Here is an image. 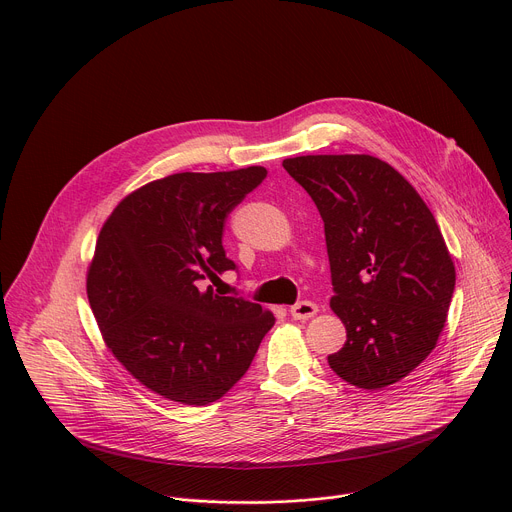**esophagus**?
<instances>
[{"label": "esophagus", "mask_w": 512, "mask_h": 512, "mask_svg": "<svg viewBox=\"0 0 512 512\" xmlns=\"http://www.w3.org/2000/svg\"><path fill=\"white\" fill-rule=\"evenodd\" d=\"M289 314H291V318H294V320H310L312 316L318 314V306L314 302L306 300V302H300L296 306H291Z\"/></svg>", "instance_id": "esophagus-1"}]
</instances>
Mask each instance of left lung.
Listing matches in <instances>:
<instances>
[{
    "instance_id": "left-lung-1",
    "label": "left lung",
    "mask_w": 512,
    "mask_h": 512,
    "mask_svg": "<svg viewBox=\"0 0 512 512\" xmlns=\"http://www.w3.org/2000/svg\"><path fill=\"white\" fill-rule=\"evenodd\" d=\"M283 168L324 221L330 308L346 326L330 369L367 391L399 383L435 348L454 296V261L431 210L367 154L287 158Z\"/></svg>"
}]
</instances>
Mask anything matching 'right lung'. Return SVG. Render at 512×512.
<instances>
[{"label": "right lung", "instance_id": "obj_1", "mask_svg": "<svg viewBox=\"0 0 512 512\" xmlns=\"http://www.w3.org/2000/svg\"><path fill=\"white\" fill-rule=\"evenodd\" d=\"M265 176L249 166L154 180L99 233L87 294L103 340L133 379L170 401L221 399L275 324L259 304L198 283L237 269L223 249L225 221Z\"/></svg>", "mask_w": 512, "mask_h": 512}]
</instances>
